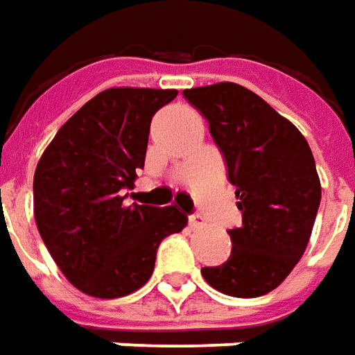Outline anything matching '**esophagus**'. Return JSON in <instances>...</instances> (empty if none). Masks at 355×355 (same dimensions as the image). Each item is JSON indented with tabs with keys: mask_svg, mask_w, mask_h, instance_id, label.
<instances>
[{
	"mask_svg": "<svg viewBox=\"0 0 355 355\" xmlns=\"http://www.w3.org/2000/svg\"><path fill=\"white\" fill-rule=\"evenodd\" d=\"M188 221H190V227L192 229L204 227V225H206V218H204L202 214H194V216H190V218H188Z\"/></svg>",
	"mask_w": 355,
	"mask_h": 355,
	"instance_id": "obj_1",
	"label": "esophagus"
}]
</instances>
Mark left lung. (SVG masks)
<instances>
[{
  "label": "left lung",
  "mask_w": 355,
  "mask_h": 355,
  "mask_svg": "<svg viewBox=\"0 0 355 355\" xmlns=\"http://www.w3.org/2000/svg\"><path fill=\"white\" fill-rule=\"evenodd\" d=\"M221 149L243 223L229 229L231 257L202 268L214 289L260 297L303 257L320 204V180L303 134L247 87L221 81L182 91Z\"/></svg>",
  "instance_id": "obj_1"
}]
</instances>
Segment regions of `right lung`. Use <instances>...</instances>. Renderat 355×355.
Returning <instances> with one entry per match:
<instances>
[{
	"label": "right lung",
	"mask_w": 355,
	"mask_h": 355,
	"mask_svg": "<svg viewBox=\"0 0 355 355\" xmlns=\"http://www.w3.org/2000/svg\"><path fill=\"white\" fill-rule=\"evenodd\" d=\"M177 89L112 87L58 130L33 182L35 219L71 286L91 297L130 295L151 278L161 241L188 218L177 206L126 202L146 163L149 124Z\"/></svg>",
	"instance_id": "add662e5"
}]
</instances>
